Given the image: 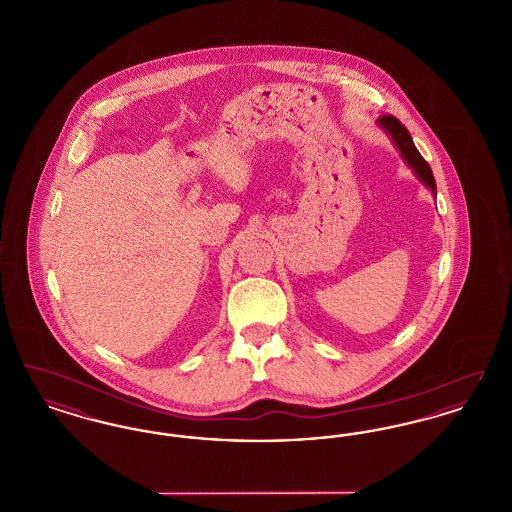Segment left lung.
<instances>
[{
	"label": "left lung",
	"instance_id": "obj_1",
	"mask_svg": "<svg viewBox=\"0 0 512 512\" xmlns=\"http://www.w3.org/2000/svg\"><path fill=\"white\" fill-rule=\"evenodd\" d=\"M378 122H380L382 128L388 130V134L393 138L395 146L399 147L401 155H403L405 161L413 167L414 172L418 174V178L436 194V180H434L432 169H430V165L426 163V159L420 155V151L414 146L413 138H411L409 130L405 128V124H401V121L395 119L393 115H382V117L378 119Z\"/></svg>",
	"mask_w": 512,
	"mask_h": 512
}]
</instances>
